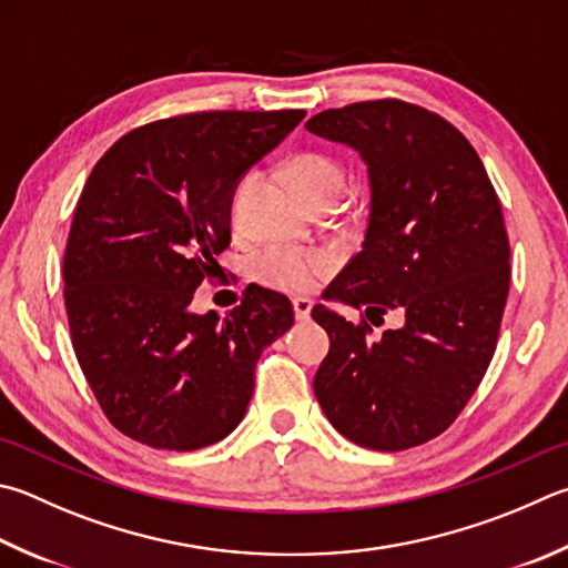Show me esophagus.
Segmentation results:
<instances>
[{
  "label": "esophagus",
  "mask_w": 568,
  "mask_h": 568,
  "mask_svg": "<svg viewBox=\"0 0 568 568\" xmlns=\"http://www.w3.org/2000/svg\"><path fill=\"white\" fill-rule=\"evenodd\" d=\"M293 311H295V317H297V320H307V317H311L313 303L307 301V297H295V301H293Z\"/></svg>",
  "instance_id": "esophagus-1"
}]
</instances>
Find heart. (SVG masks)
<instances>
[{
    "label": "heart",
    "mask_w": 568,
    "mask_h": 568,
    "mask_svg": "<svg viewBox=\"0 0 568 568\" xmlns=\"http://www.w3.org/2000/svg\"><path fill=\"white\" fill-rule=\"evenodd\" d=\"M287 176L295 191L311 209H333L339 195L347 189V171L343 163L325 156V153H297L287 161ZM251 176L235 183L231 195L233 221L241 219V203L248 191ZM335 267V257L327 251L305 248H265L253 263V275L257 283L281 293H305Z\"/></svg>",
    "instance_id": "obj_1"
}]
</instances>
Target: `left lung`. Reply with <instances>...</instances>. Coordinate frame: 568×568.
Returning a JSON list of instances; mask_svg holds the SVG:
<instances>
[{"instance_id": "8db88e82", "label": "left lung", "mask_w": 568, "mask_h": 568, "mask_svg": "<svg viewBox=\"0 0 568 568\" xmlns=\"http://www.w3.org/2000/svg\"><path fill=\"white\" fill-rule=\"evenodd\" d=\"M305 129L359 151L369 173L363 251L325 291L363 313L349 323L313 307L329 335L315 397L359 447L425 445L459 417L497 349L511 275L497 191L464 133L407 101L327 109ZM389 310L406 325L375 336L368 324Z\"/></svg>"}]
</instances>
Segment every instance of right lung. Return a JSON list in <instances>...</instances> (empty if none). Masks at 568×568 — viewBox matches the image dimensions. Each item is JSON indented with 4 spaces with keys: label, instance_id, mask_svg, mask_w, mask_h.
<instances>
[{
    "label": "right lung",
    "instance_id": "add662e5",
    "mask_svg": "<svg viewBox=\"0 0 568 568\" xmlns=\"http://www.w3.org/2000/svg\"><path fill=\"white\" fill-rule=\"evenodd\" d=\"M303 109L195 111L151 121L97 161L64 251L71 345L106 419L153 449L231 435L263 349L293 325L285 295L251 287L219 320L191 313L231 245V195Z\"/></svg>",
    "mask_w": 568,
    "mask_h": 568
}]
</instances>
